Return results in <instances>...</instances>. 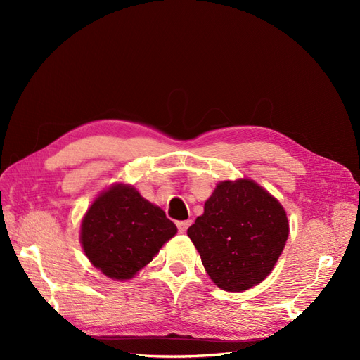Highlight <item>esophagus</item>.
Returning a JSON list of instances; mask_svg holds the SVG:
<instances>
[{
	"instance_id": "1",
	"label": "esophagus",
	"mask_w": 360,
	"mask_h": 360,
	"mask_svg": "<svg viewBox=\"0 0 360 360\" xmlns=\"http://www.w3.org/2000/svg\"><path fill=\"white\" fill-rule=\"evenodd\" d=\"M191 224H192V221H191V219H188V221H180V222H177L179 233H184V231H186L188 228L191 226Z\"/></svg>"
}]
</instances>
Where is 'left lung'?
I'll return each instance as SVG.
<instances>
[{"mask_svg": "<svg viewBox=\"0 0 360 360\" xmlns=\"http://www.w3.org/2000/svg\"><path fill=\"white\" fill-rule=\"evenodd\" d=\"M188 236L214 284L243 291L274 269L288 238V221L284 207L255 181H221Z\"/></svg>", "mask_w": 360, "mask_h": 360, "instance_id": "1", "label": "left lung"}]
</instances>
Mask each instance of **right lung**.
Returning a JSON list of instances; mask_svg holds the SVG:
<instances>
[{"label":"right lung","mask_w":360,"mask_h":360,"mask_svg":"<svg viewBox=\"0 0 360 360\" xmlns=\"http://www.w3.org/2000/svg\"><path fill=\"white\" fill-rule=\"evenodd\" d=\"M177 233L165 212L132 186L105 191L84 216L81 243L91 264L112 279H129Z\"/></svg>","instance_id":"right-lung-1"}]
</instances>
